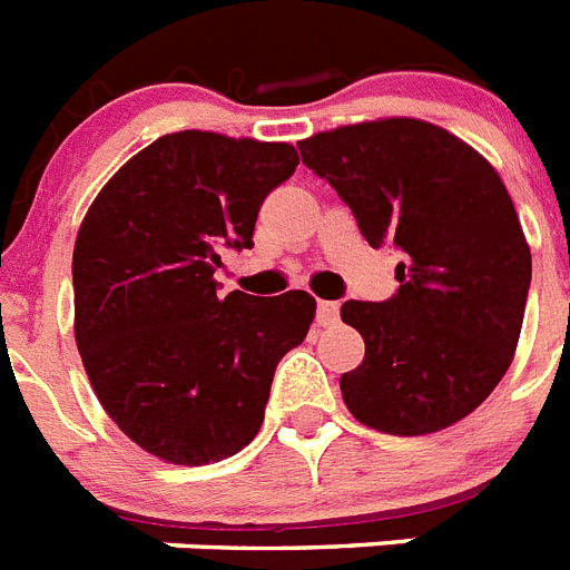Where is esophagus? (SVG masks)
Wrapping results in <instances>:
<instances>
[{"instance_id":"1","label":"esophagus","mask_w":570,"mask_h":570,"mask_svg":"<svg viewBox=\"0 0 570 570\" xmlns=\"http://www.w3.org/2000/svg\"><path fill=\"white\" fill-rule=\"evenodd\" d=\"M315 322L327 327V324L338 322V304L336 301H318V307H315Z\"/></svg>"}]
</instances>
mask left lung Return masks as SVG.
Instances as JSON below:
<instances>
[{"instance_id": "1", "label": "left lung", "mask_w": 570, "mask_h": 570, "mask_svg": "<svg viewBox=\"0 0 570 570\" xmlns=\"http://www.w3.org/2000/svg\"><path fill=\"white\" fill-rule=\"evenodd\" d=\"M374 248L403 252L389 301H344L365 358L342 374L358 423L432 434L484 403L513 362L530 248L484 156L417 118H382L298 141Z\"/></svg>"}]
</instances>
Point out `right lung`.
I'll return each instance as SVG.
<instances>
[{
    "mask_svg": "<svg viewBox=\"0 0 570 570\" xmlns=\"http://www.w3.org/2000/svg\"><path fill=\"white\" fill-rule=\"evenodd\" d=\"M293 145L181 130L156 138L95 196L71 284L75 342L100 405L132 443L203 466L252 443L277 362L315 298H219L223 248H252L263 199L295 174Z\"/></svg>",
    "mask_w": 570,
    "mask_h": 570,
    "instance_id": "add662e5",
    "label": "right lung"
}]
</instances>
